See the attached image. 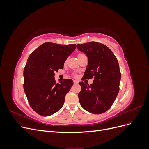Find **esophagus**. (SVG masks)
<instances>
[{"label":"esophagus","instance_id":"esophagus-1","mask_svg":"<svg viewBox=\"0 0 149 149\" xmlns=\"http://www.w3.org/2000/svg\"><path fill=\"white\" fill-rule=\"evenodd\" d=\"M73 83H74V84H77V83H78V81H76V80H74Z\"/></svg>","mask_w":149,"mask_h":149}]
</instances>
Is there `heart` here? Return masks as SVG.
Masks as SVG:
<instances>
[{
    "mask_svg": "<svg viewBox=\"0 0 149 149\" xmlns=\"http://www.w3.org/2000/svg\"><path fill=\"white\" fill-rule=\"evenodd\" d=\"M85 56V55L84 53H78V55H77V57H78V58L79 59V58H80L81 57H82V56Z\"/></svg>",
    "mask_w": 149,
    "mask_h": 149,
    "instance_id": "heart-1",
    "label": "heart"
}]
</instances>
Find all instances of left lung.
I'll use <instances>...</instances> for the list:
<instances>
[{
	"mask_svg": "<svg viewBox=\"0 0 149 149\" xmlns=\"http://www.w3.org/2000/svg\"><path fill=\"white\" fill-rule=\"evenodd\" d=\"M76 47L88 58L83 80L94 79L90 85L79 83L81 86L78 94L80 104L91 113H104L112 106L119 93L121 74L118 61L111 49L102 43L91 42Z\"/></svg>",
	"mask_w": 149,
	"mask_h": 149,
	"instance_id": "left-lung-1",
	"label": "left lung"
}]
</instances>
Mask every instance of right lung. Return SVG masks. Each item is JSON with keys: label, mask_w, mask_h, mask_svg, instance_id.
<instances>
[{"label": "right lung", "mask_w": 149, "mask_h": 149, "mask_svg": "<svg viewBox=\"0 0 149 149\" xmlns=\"http://www.w3.org/2000/svg\"><path fill=\"white\" fill-rule=\"evenodd\" d=\"M75 49V44L47 42L29 56L24 70V89L30 106L38 114L52 115L63 106L73 81L65 79L61 84L56 83L55 73L63 68L67 58Z\"/></svg>", "instance_id": "1"}]
</instances>
